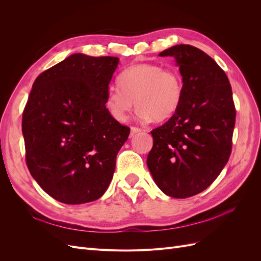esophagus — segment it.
<instances>
[{
    "label": "esophagus",
    "instance_id": "obj_1",
    "mask_svg": "<svg viewBox=\"0 0 261 261\" xmlns=\"http://www.w3.org/2000/svg\"><path fill=\"white\" fill-rule=\"evenodd\" d=\"M140 132V128L138 127H130V134H129V137H134Z\"/></svg>",
    "mask_w": 261,
    "mask_h": 261
}]
</instances>
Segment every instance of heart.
Returning <instances> with one entry per match:
<instances>
[{
	"label": "heart",
	"mask_w": 261,
	"mask_h": 261,
	"mask_svg": "<svg viewBox=\"0 0 261 261\" xmlns=\"http://www.w3.org/2000/svg\"><path fill=\"white\" fill-rule=\"evenodd\" d=\"M120 87L107 91L105 106L110 116L125 122L135 107L140 121L162 122L175 114L183 98V82L173 69L156 64H137L125 69L118 78Z\"/></svg>",
	"instance_id": "obj_1"
}]
</instances>
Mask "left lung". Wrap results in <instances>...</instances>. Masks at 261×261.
Here are the masks:
<instances>
[{
    "label": "left lung",
    "instance_id": "8db88e82",
    "mask_svg": "<svg viewBox=\"0 0 261 261\" xmlns=\"http://www.w3.org/2000/svg\"><path fill=\"white\" fill-rule=\"evenodd\" d=\"M159 55L174 58L183 98L175 114L151 132L147 165L165 195L187 198L209 187L230 158L236 115L232 88L217 62L193 45L176 44Z\"/></svg>",
    "mask_w": 261,
    "mask_h": 261
}]
</instances>
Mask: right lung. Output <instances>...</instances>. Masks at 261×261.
Listing matches in <instances>:
<instances>
[{"label": "right lung", "mask_w": 261, "mask_h": 261, "mask_svg": "<svg viewBox=\"0 0 261 261\" xmlns=\"http://www.w3.org/2000/svg\"><path fill=\"white\" fill-rule=\"evenodd\" d=\"M118 63L75 53L34 83L21 122L26 162L39 186L60 202L97 200L111 183L129 135L105 106Z\"/></svg>", "instance_id": "right-lung-1"}]
</instances>
